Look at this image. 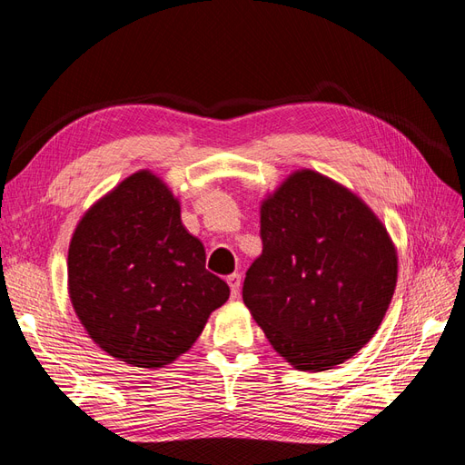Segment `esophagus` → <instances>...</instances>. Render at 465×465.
<instances>
[{"label":"esophagus","mask_w":465,"mask_h":465,"mask_svg":"<svg viewBox=\"0 0 465 465\" xmlns=\"http://www.w3.org/2000/svg\"><path fill=\"white\" fill-rule=\"evenodd\" d=\"M227 283H229V287H231L232 299H236V297H238V292H241V285H242V279H241V275H238V273L229 275V277H227Z\"/></svg>","instance_id":"1"}]
</instances>
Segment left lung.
Segmentation results:
<instances>
[{"instance_id": "8db88e82", "label": "left lung", "mask_w": 465, "mask_h": 465, "mask_svg": "<svg viewBox=\"0 0 465 465\" xmlns=\"http://www.w3.org/2000/svg\"><path fill=\"white\" fill-rule=\"evenodd\" d=\"M262 256L242 299L273 349L299 371H328L371 341L398 281L380 219L337 182L292 173L260 211Z\"/></svg>"}]
</instances>
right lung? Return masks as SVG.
Here are the masks:
<instances>
[{"mask_svg": "<svg viewBox=\"0 0 465 465\" xmlns=\"http://www.w3.org/2000/svg\"><path fill=\"white\" fill-rule=\"evenodd\" d=\"M67 285L91 340L142 369L186 353L231 294L205 270V248L182 224L178 200L149 171L120 182L83 215Z\"/></svg>", "mask_w": 465, "mask_h": 465, "instance_id": "right-lung-1", "label": "right lung"}]
</instances>
